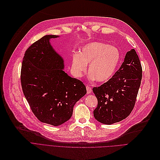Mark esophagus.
Listing matches in <instances>:
<instances>
[{
	"label": "esophagus",
	"mask_w": 160,
	"mask_h": 160,
	"mask_svg": "<svg viewBox=\"0 0 160 160\" xmlns=\"http://www.w3.org/2000/svg\"><path fill=\"white\" fill-rule=\"evenodd\" d=\"M87 94H90L92 92V88L88 85L87 86Z\"/></svg>",
	"instance_id": "obj_1"
}]
</instances>
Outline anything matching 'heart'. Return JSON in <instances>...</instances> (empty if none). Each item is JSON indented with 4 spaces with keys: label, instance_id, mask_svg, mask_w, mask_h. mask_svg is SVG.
I'll list each match as a JSON object with an SVG mask.
<instances>
[{
    "label": "heart",
    "instance_id": "b5f03b06",
    "mask_svg": "<svg viewBox=\"0 0 160 160\" xmlns=\"http://www.w3.org/2000/svg\"><path fill=\"white\" fill-rule=\"evenodd\" d=\"M120 60L119 50L102 42H93L81 49L73 56L72 70L77 77H81L87 69L91 79L100 82L109 81L115 75Z\"/></svg>",
    "mask_w": 160,
    "mask_h": 160
}]
</instances>
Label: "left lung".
<instances>
[{
  "label": "left lung",
  "mask_w": 160,
  "mask_h": 160,
  "mask_svg": "<svg viewBox=\"0 0 160 160\" xmlns=\"http://www.w3.org/2000/svg\"><path fill=\"white\" fill-rule=\"evenodd\" d=\"M142 79V67L134 49L127 52L124 62L113 77L100 87H94L98 99L94 118L110 125L125 119L132 111Z\"/></svg>",
  "instance_id": "1"
}]
</instances>
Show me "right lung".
<instances>
[{
    "mask_svg": "<svg viewBox=\"0 0 160 160\" xmlns=\"http://www.w3.org/2000/svg\"><path fill=\"white\" fill-rule=\"evenodd\" d=\"M46 35L27 49L22 60V92L34 115L40 122L57 126L69 120L75 103L87 89L82 82L63 71L64 60L53 49Z\"/></svg>",
    "mask_w": 160,
    "mask_h": 160,
    "instance_id": "add662e5",
    "label": "right lung"
}]
</instances>
